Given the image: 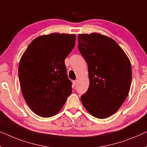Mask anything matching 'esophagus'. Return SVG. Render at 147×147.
Listing matches in <instances>:
<instances>
[{"label": "esophagus", "mask_w": 147, "mask_h": 147, "mask_svg": "<svg viewBox=\"0 0 147 147\" xmlns=\"http://www.w3.org/2000/svg\"><path fill=\"white\" fill-rule=\"evenodd\" d=\"M73 82V85H74V86L77 85V80H74Z\"/></svg>", "instance_id": "esophagus-1"}]
</instances>
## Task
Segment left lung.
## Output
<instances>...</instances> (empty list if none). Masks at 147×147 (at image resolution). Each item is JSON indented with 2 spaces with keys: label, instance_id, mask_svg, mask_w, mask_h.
<instances>
[{
  "label": "left lung",
  "instance_id": "left-lung-1",
  "mask_svg": "<svg viewBox=\"0 0 147 147\" xmlns=\"http://www.w3.org/2000/svg\"><path fill=\"white\" fill-rule=\"evenodd\" d=\"M78 49L88 67V90L81 102L90 114L104 119L115 113L129 92L132 70L115 40L98 33L78 34Z\"/></svg>",
  "mask_w": 147,
  "mask_h": 147
}]
</instances>
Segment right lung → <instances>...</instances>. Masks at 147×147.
<instances>
[{
    "label": "right lung",
    "instance_id": "1",
    "mask_svg": "<svg viewBox=\"0 0 147 147\" xmlns=\"http://www.w3.org/2000/svg\"><path fill=\"white\" fill-rule=\"evenodd\" d=\"M76 35L53 33L34 39L24 53L18 67L23 97L40 117L59 111L72 93L65 59L75 45Z\"/></svg>",
    "mask_w": 147,
    "mask_h": 147
}]
</instances>
